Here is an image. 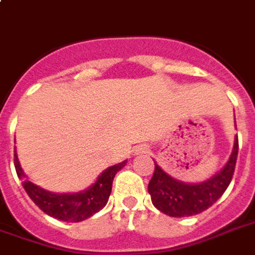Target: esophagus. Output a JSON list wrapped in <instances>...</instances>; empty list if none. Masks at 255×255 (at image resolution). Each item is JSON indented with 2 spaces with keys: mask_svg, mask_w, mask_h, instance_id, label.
<instances>
[{
  "mask_svg": "<svg viewBox=\"0 0 255 255\" xmlns=\"http://www.w3.org/2000/svg\"><path fill=\"white\" fill-rule=\"evenodd\" d=\"M147 152V146L146 145H139L135 149V154H140V153Z\"/></svg>",
  "mask_w": 255,
  "mask_h": 255,
  "instance_id": "obj_1",
  "label": "esophagus"
}]
</instances>
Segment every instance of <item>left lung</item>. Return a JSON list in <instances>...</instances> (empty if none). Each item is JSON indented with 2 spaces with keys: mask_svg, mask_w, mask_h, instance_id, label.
Segmentation results:
<instances>
[{
  "mask_svg": "<svg viewBox=\"0 0 255 255\" xmlns=\"http://www.w3.org/2000/svg\"><path fill=\"white\" fill-rule=\"evenodd\" d=\"M238 150L239 140L236 136L231 157L224 168L200 183H185L174 179L154 163V172L147 185L153 206L170 217H190L211 207L232 181Z\"/></svg>",
  "mask_w": 255,
  "mask_h": 255,
  "instance_id": "1",
  "label": "left lung"
}]
</instances>
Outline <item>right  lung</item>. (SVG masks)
Instances as JSON below:
<instances>
[{
  "label": "right lung",
  "mask_w": 255,
  "mask_h": 255,
  "mask_svg": "<svg viewBox=\"0 0 255 255\" xmlns=\"http://www.w3.org/2000/svg\"><path fill=\"white\" fill-rule=\"evenodd\" d=\"M15 168L17 177L22 178V185L27 192L28 197L38 206V207L53 218L67 222H80L98 211H101L109 200L112 193V183L115 175L122 170L127 161L112 165L103 171L98 177L97 182L90 186L87 190L78 193H52L48 190L37 186L31 181H28L23 172L19 158L15 150Z\"/></svg>",
  "instance_id": "right-lung-1"
}]
</instances>
